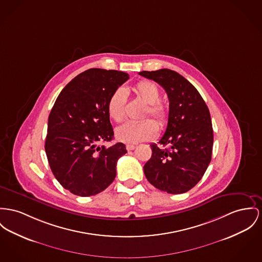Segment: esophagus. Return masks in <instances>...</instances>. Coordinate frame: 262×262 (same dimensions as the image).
Returning <instances> with one entry per match:
<instances>
[{"label": "esophagus", "instance_id": "1", "mask_svg": "<svg viewBox=\"0 0 262 262\" xmlns=\"http://www.w3.org/2000/svg\"><path fill=\"white\" fill-rule=\"evenodd\" d=\"M126 149H127V151H132L135 149V145H127Z\"/></svg>", "mask_w": 262, "mask_h": 262}]
</instances>
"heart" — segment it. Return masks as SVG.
<instances>
[{"mask_svg": "<svg viewBox=\"0 0 262 262\" xmlns=\"http://www.w3.org/2000/svg\"><path fill=\"white\" fill-rule=\"evenodd\" d=\"M134 93L147 105L144 117L151 116L161 128H165L169 122V111L159 100L160 89L156 83L150 80H141L133 88ZM107 113L114 122H122L126 116V96L121 88L116 89L107 102ZM158 125L151 119L139 123H125L116 129V138L127 143L136 144L153 139L158 134Z\"/></svg>", "mask_w": 262, "mask_h": 262, "instance_id": "b5f03b06", "label": "heart"}]
</instances>
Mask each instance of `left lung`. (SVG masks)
<instances>
[{
	"label": "left lung",
	"mask_w": 262,
	"mask_h": 262,
	"mask_svg": "<svg viewBox=\"0 0 262 262\" xmlns=\"http://www.w3.org/2000/svg\"><path fill=\"white\" fill-rule=\"evenodd\" d=\"M168 94L169 122L144 166L147 180L160 191L183 193L203 178L211 160L213 133L209 108L199 91L174 70L141 71ZM168 145L167 148L164 147Z\"/></svg>",
	"instance_id": "8db88e82"
}]
</instances>
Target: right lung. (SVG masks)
<instances>
[{"label": "right lung", "mask_w": 262, "mask_h": 262, "mask_svg": "<svg viewBox=\"0 0 262 262\" xmlns=\"http://www.w3.org/2000/svg\"><path fill=\"white\" fill-rule=\"evenodd\" d=\"M128 79L122 71L90 69L74 77L54 102L45 149L55 179L73 194H97L116 177L117 161L127 153L125 145L98 144L113 139L107 102Z\"/></svg>", "instance_id": "1"}]
</instances>
